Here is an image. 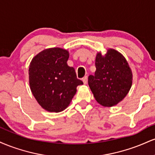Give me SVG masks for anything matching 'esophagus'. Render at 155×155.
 <instances>
[{
  "label": "esophagus",
  "instance_id": "1",
  "mask_svg": "<svg viewBox=\"0 0 155 155\" xmlns=\"http://www.w3.org/2000/svg\"><path fill=\"white\" fill-rule=\"evenodd\" d=\"M87 80H88L87 76H84V77L83 78L82 81H83V82H84V84H87Z\"/></svg>",
  "mask_w": 155,
  "mask_h": 155
}]
</instances>
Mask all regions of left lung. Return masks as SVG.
Returning <instances> with one entry per match:
<instances>
[{
    "mask_svg": "<svg viewBox=\"0 0 155 155\" xmlns=\"http://www.w3.org/2000/svg\"><path fill=\"white\" fill-rule=\"evenodd\" d=\"M95 75L88 77V84L97 103L106 107L117 105L128 93L133 74L125 58L110 49L103 56L97 53Z\"/></svg>",
    "mask_w": 155,
    "mask_h": 155,
    "instance_id": "8db88e82",
    "label": "left lung"
}]
</instances>
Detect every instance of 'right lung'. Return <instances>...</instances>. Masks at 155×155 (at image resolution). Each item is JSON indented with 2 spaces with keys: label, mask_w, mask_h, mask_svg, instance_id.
<instances>
[{
  "label": "right lung",
  "mask_w": 155,
  "mask_h": 155,
  "mask_svg": "<svg viewBox=\"0 0 155 155\" xmlns=\"http://www.w3.org/2000/svg\"><path fill=\"white\" fill-rule=\"evenodd\" d=\"M68 51L51 48L41 51L29 66V82L33 96L42 108L60 112L70 104L76 87L83 84L75 69L67 65Z\"/></svg>",
  "instance_id": "right-lung-1"
}]
</instances>
